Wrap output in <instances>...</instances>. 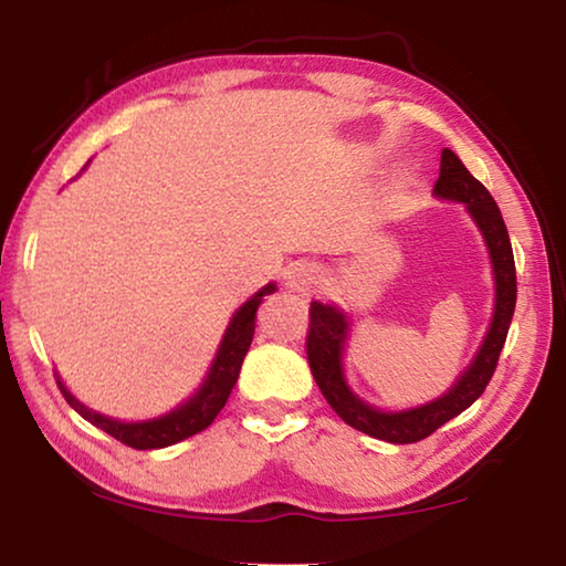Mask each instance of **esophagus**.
I'll use <instances>...</instances> for the list:
<instances>
[{
	"instance_id": "1",
	"label": "esophagus",
	"mask_w": 566,
	"mask_h": 566,
	"mask_svg": "<svg viewBox=\"0 0 566 566\" xmlns=\"http://www.w3.org/2000/svg\"><path fill=\"white\" fill-rule=\"evenodd\" d=\"M314 284H317V274H314V270H310V266H296V270L292 272V286H294V290L310 292Z\"/></svg>"
}]
</instances>
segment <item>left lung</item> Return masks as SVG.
I'll list each match as a JSON object with an SVG mask.
<instances>
[{
    "instance_id": "left-lung-1",
    "label": "left lung",
    "mask_w": 566,
    "mask_h": 566,
    "mask_svg": "<svg viewBox=\"0 0 566 566\" xmlns=\"http://www.w3.org/2000/svg\"><path fill=\"white\" fill-rule=\"evenodd\" d=\"M434 195L467 205L469 214L474 217V222L482 229L486 247H490L496 282L494 319L490 332H486L482 349H479L472 367L464 371L462 379L444 397L407 411H379L364 405L361 399L352 395L342 375V349L344 339H347V317L329 304L312 302L310 306L306 359H310V369L314 379H317V387L322 389L324 399L329 401V407L349 427L375 439H385V442L391 444H411L419 442V439H427L439 427L447 424L449 419L462 415L467 407H472L482 397V391L494 375L496 361H500V352L506 342V332H510L516 304L514 254L500 207H496L482 181L469 175V169L452 149L442 151Z\"/></svg>"
}]
</instances>
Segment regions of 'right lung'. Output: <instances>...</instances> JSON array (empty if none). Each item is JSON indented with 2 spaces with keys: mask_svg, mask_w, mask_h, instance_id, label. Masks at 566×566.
Segmentation results:
<instances>
[{
  "mask_svg": "<svg viewBox=\"0 0 566 566\" xmlns=\"http://www.w3.org/2000/svg\"><path fill=\"white\" fill-rule=\"evenodd\" d=\"M272 292H274V284H266L252 296V300L239 306L232 322H229L222 344H219L217 359L212 364V369H209V377L205 379V385L199 387L195 397L185 401L181 407H177L175 411H169L165 417L149 419V421H117V419L102 417L97 411L80 405V401L66 391V387L60 379H56V387H60L64 399L70 401V407L74 411H80L84 419L92 421L94 427H99L102 432H107L122 444H127L132 449H161V447L177 444L181 439L207 429L227 405L229 391H232L237 385L239 369H242L249 344H252V337H254L256 310H260L262 296Z\"/></svg>",
  "mask_w": 566,
  "mask_h": 566,
  "instance_id": "add662e5",
  "label": "right lung"
}]
</instances>
